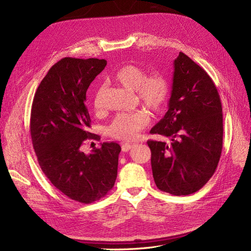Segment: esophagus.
Segmentation results:
<instances>
[{
  "label": "esophagus",
  "mask_w": 251,
  "mask_h": 251,
  "mask_svg": "<svg viewBox=\"0 0 251 251\" xmlns=\"http://www.w3.org/2000/svg\"><path fill=\"white\" fill-rule=\"evenodd\" d=\"M132 148H133V144H130V143H124L123 146H121L123 151H127L128 150H131Z\"/></svg>",
  "instance_id": "obj_1"
}]
</instances>
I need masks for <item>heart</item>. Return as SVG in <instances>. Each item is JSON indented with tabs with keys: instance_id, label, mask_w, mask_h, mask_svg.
<instances>
[{
	"instance_id": "1",
	"label": "heart",
	"mask_w": 251,
	"mask_h": 251,
	"mask_svg": "<svg viewBox=\"0 0 251 251\" xmlns=\"http://www.w3.org/2000/svg\"><path fill=\"white\" fill-rule=\"evenodd\" d=\"M113 78L121 86L133 90L137 100L151 111H159L169 100L170 82L163 74L153 73L147 76L142 68L136 65L120 67L113 74ZM101 107V92L97 91L94 97V108ZM150 123L147 113L136 111L121 113L114 118L108 127V132L113 138L118 140H132Z\"/></svg>"
}]
</instances>
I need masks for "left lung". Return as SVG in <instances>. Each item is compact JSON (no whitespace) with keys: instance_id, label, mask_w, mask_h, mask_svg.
Returning a JSON list of instances; mask_svg holds the SVG:
<instances>
[{"instance_id":"left-lung-1","label":"left lung","mask_w":251,"mask_h":251,"mask_svg":"<svg viewBox=\"0 0 251 251\" xmlns=\"http://www.w3.org/2000/svg\"><path fill=\"white\" fill-rule=\"evenodd\" d=\"M151 134L171 139V143L148 141L160 191L186 196L207 183L222 151V104L209 75L184 53L174 60L169 110Z\"/></svg>"}]
</instances>
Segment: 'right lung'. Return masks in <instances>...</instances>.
Instances as JSON below:
<instances>
[{
  "label": "right lung",
  "mask_w": 251,
  "mask_h": 251,
  "mask_svg": "<svg viewBox=\"0 0 251 251\" xmlns=\"http://www.w3.org/2000/svg\"><path fill=\"white\" fill-rule=\"evenodd\" d=\"M105 66V59H60L37 88L30 117L33 149L43 173L68 198L85 204L107 195L117 177L118 143H100L90 154L81 151L85 141L100 139L88 132L86 94Z\"/></svg>",
  "instance_id": "add662e5"
}]
</instances>
